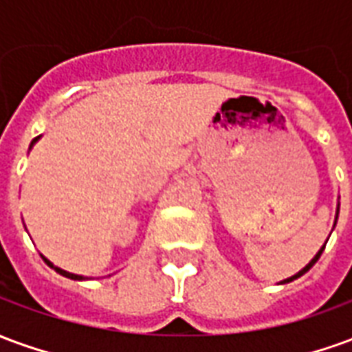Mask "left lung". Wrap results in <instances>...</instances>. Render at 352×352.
I'll return each mask as SVG.
<instances>
[{
	"instance_id": "1",
	"label": "left lung",
	"mask_w": 352,
	"mask_h": 352,
	"mask_svg": "<svg viewBox=\"0 0 352 352\" xmlns=\"http://www.w3.org/2000/svg\"><path fill=\"white\" fill-rule=\"evenodd\" d=\"M338 214H340V204H338V213H336V222H338ZM336 222H333V228H336ZM326 241H328V239H326ZM324 247H326V245H322V247L318 249V252H317V254H315V256H313V258H311L309 264L305 265V267H302V270H300V272H298V273H294L292 277H288V279H283V280H280L279 285H287V283H290V280H294V279H298V277H302L303 273L309 272L311 267L315 265V262H317V260L320 258V254H322V251H324Z\"/></svg>"
}]
</instances>
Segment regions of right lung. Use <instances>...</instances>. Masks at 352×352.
Returning a JSON list of instances; mask_svg holds the SVG:
<instances>
[{
    "instance_id": "right-lung-1",
    "label": "right lung",
    "mask_w": 352,
    "mask_h": 352,
    "mask_svg": "<svg viewBox=\"0 0 352 352\" xmlns=\"http://www.w3.org/2000/svg\"><path fill=\"white\" fill-rule=\"evenodd\" d=\"M39 139H41V135H39V138H35L34 141L30 143V151H32V146H34L35 143L39 141ZM41 256H43V254H41ZM43 260H45V262H47V265H50V267H52L54 272L60 273V275H64V277H67V279H73V280H85V279H88V277H85V275H75V273L65 272V270H62V267H58V265H54V264H52V262H50L49 258H45V256H43Z\"/></svg>"
}]
</instances>
